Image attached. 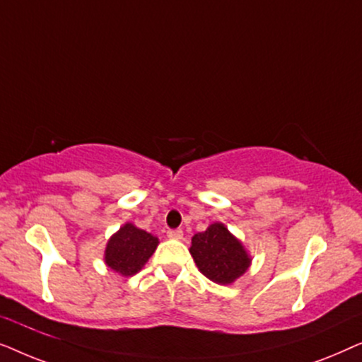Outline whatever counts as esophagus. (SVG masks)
I'll return each instance as SVG.
<instances>
[{
    "label": "esophagus",
    "instance_id": "34e87169",
    "mask_svg": "<svg viewBox=\"0 0 362 362\" xmlns=\"http://www.w3.org/2000/svg\"><path fill=\"white\" fill-rule=\"evenodd\" d=\"M168 237L170 239H175V240H181L182 239V230L181 229H170L166 232Z\"/></svg>",
    "mask_w": 362,
    "mask_h": 362
}]
</instances>
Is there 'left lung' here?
Masks as SVG:
<instances>
[{
	"label": "left lung",
	"instance_id": "1",
	"mask_svg": "<svg viewBox=\"0 0 362 362\" xmlns=\"http://www.w3.org/2000/svg\"><path fill=\"white\" fill-rule=\"evenodd\" d=\"M189 252L201 274L219 285L235 281L245 274L252 262L242 242L221 222H214L204 232L194 234Z\"/></svg>",
	"mask_w": 362,
	"mask_h": 362
}]
</instances>
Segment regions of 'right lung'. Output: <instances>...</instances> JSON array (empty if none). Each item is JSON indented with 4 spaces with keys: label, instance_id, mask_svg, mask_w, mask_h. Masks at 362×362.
Listing matches in <instances>:
<instances>
[{
    "label": "right lung",
    "instance_id": "right-lung-1",
    "mask_svg": "<svg viewBox=\"0 0 362 362\" xmlns=\"http://www.w3.org/2000/svg\"><path fill=\"white\" fill-rule=\"evenodd\" d=\"M158 244V237L128 222L108 239L105 264L123 276H132L143 269Z\"/></svg>",
    "mask_w": 362,
    "mask_h": 362
}]
</instances>
